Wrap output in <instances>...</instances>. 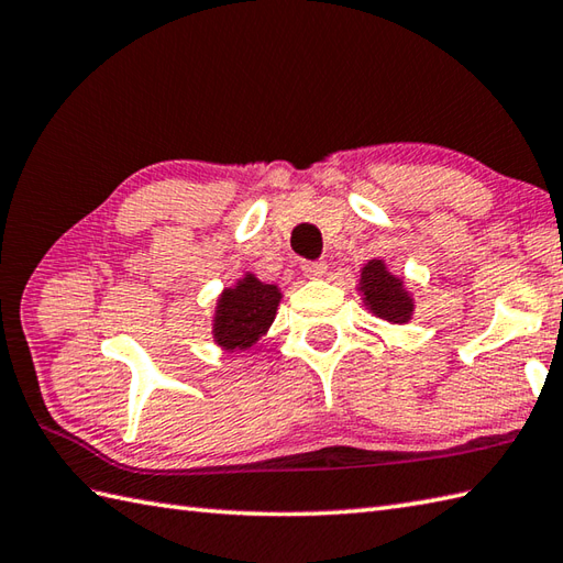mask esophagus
I'll list each match as a JSON object with an SVG mask.
<instances>
[{"mask_svg": "<svg viewBox=\"0 0 563 563\" xmlns=\"http://www.w3.org/2000/svg\"><path fill=\"white\" fill-rule=\"evenodd\" d=\"M301 269H303L306 277H310V279H320V277H324V272H328V265H324L322 260H313V262L308 260V262H303Z\"/></svg>", "mask_w": 563, "mask_h": 563, "instance_id": "34e87169", "label": "esophagus"}]
</instances>
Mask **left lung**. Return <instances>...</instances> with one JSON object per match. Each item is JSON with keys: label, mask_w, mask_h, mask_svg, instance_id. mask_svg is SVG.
Instances as JSON below:
<instances>
[{"label": "left lung", "mask_w": 563, "mask_h": 563, "mask_svg": "<svg viewBox=\"0 0 563 563\" xmlns=\"http://www.w3.org/2000/svg\"><path fill=\"white\" fill-rule=\"evenodd\" d=\"M356 289L371 313L387 322L405 324L415 316V298L405 289V279L387 269L383 260L366 262Z\"/></svg>", "instance_id": "1"}]
</instances>
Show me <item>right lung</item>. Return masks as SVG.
Instances as JSON below:
<instances>
[{
    "label": "right lung",
    "instance_id": "right-lung-1",
    "mask_svg": "<svg viewBox=\"0 0 563 563\" xmlns=\"http://www.w3.org/2000/svg\"><path fill=\"white\" fill-rule=\"evenodd\" d=\"M282 291L277 284L260 282L255 274L245 272L243 279L223 289L217 298L211 334L223 352H245L255 346L262 334L272 328Z\"/></svg>",
    "mask_w": 563,
    "mask_h": 563
}]
</instances>
